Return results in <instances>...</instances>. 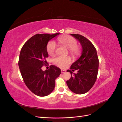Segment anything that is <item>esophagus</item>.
Masks as SVG:
<instances>
[{
	"label": "esophagus",
	"instance_id": "obj_1",
	"mask_svg": "<svg viewBox=\"0 0 122 122\" xmlns=\"http://www.w3.org/2000/svg\"><path fill=\"white\" fill-rule=\"evenodd\" d=\"M66 70H63V69H61V73H64L66 72Z\"/></svg>",
	"mask_w": 122,
	"mask_h": 122
}]
</instances>
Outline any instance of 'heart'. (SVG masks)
<instances>
[{"instance_id":"b5f03b06","label":"heart","mask_w":122,"mask_h":122,"mask_svg":"<svg viewBox=\"0 0 122 122\" xmlns=\"http://www.w3.org/2000/svg\"><path fill=\"white\" fill-rule=\"evenodd\" d=\"M58 43L61 45L65 46L68 49L69 53L73 57H76L79 54V49L76 46L77 41L73 37L69 36H61L57 39ZM56 46L55 42L51 41L48 44L47 51L50 55H53L55 53ZM71 61V58L69 56H58L53 60V63L61 68H64L66 66L69 64Z\"/></svg>"}]
</instances>
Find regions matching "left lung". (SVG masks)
Listing matches in <instances>:
<instances>
[{
    "mask_svg": "<svg viewBox=\"0 0 122 122\" xmlns=\"http://www.w3.org/2000/svg\"><path fill=\"white\" fill-rule=\"evenodd\" d=\"M80 43L82 53L80 57L72 64L70 69L78 70L77 74L68 70L71 77L67 81L69 89L77 94L87 93L93 87L97 79L99 61L96 49L89 40L78 34H71Z\"/></svg>",
    "mask_w": 122,
    "mask_h": 122,
    "instance_id": "left-lung-1",
    "label": "left lung"
}]
</instances>
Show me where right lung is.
I'll return each mask as SVG.
<instances>
[{"label":"right lung","mask_w":122,"mask_h":122,"mask_svg":"<svg viewBox=\"0 0 122 122\" xmlns=\"http://www.w3.org/2000/svg\"><path fill=\"white\" fill-rule=\"evenodd\" d=\"M60 34H36L24 44L20 51L18 65L24 82L40 97L46 96L53 91L55 80L61 73V69L54 65L44 71L42 70L47 62L45 58L48 57L47 44Z\"/></svg>","instance_id":"1"}]
</instances>
